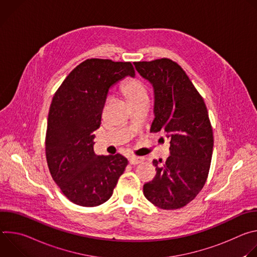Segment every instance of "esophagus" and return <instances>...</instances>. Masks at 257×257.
I'll use <instances>...</instances> for the list:
<instances>
[{"label": "esophagus", "mask_w": 257, "mask_h": 257, "mask_svg": "<svg viewBox=\"0 0 257 257\" xmlns=\"http://www.w3.org/2000/svg\"><path fill=\"white\" fill-rule=\"evenodd\" d=\"M142 162H143V159L142 158H138V157H131L129 159L130 165H138V164H140Z\"/></svg>", "instance_id": "esophagus-1"}]
</instances>
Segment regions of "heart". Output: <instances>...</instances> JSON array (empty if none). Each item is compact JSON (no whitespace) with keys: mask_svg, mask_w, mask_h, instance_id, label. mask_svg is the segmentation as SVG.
<instances>
[{"mask_svg":"<svg viewBox=\"0 0 257 257\" xmlns=\"http://www.w3.org/2000/svg\"><path fill=\"white\" fill-rule=\"evenodd\" d=\"M121 92L130 105L149 99L148 87L141 79L137 77L126 80L121 85Z\"/></svg>","mask_w":257,"mask_h":257,"instance_id":"heart-1","label":"heart"}]
</instances>
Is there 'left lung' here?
<instances>
[{
  "label": "left lung",
  "mask_w": 257,
  "mask_h": 257,
  "mask_svg": "<svg viewBox=\"0 0 257 257\" xmlns=\"http://www.w3.org/2000/svg\"><path fill=\"white\" fill-rule=\"evenodd\" d=\"M140 75L155 89V115L151 132L171 138L167 161L143 185V194L163 209H178L203 188L212 157L213 133L205 102L186 72L168 58L134 62Z\"/></svg>",
  "instance_id": "obj_1"
}]
</instances>
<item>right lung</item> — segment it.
Here are the masks:
<instances>
[{"label":"right lung","instance_id":"obj_1","mask_svg":"<svg viewBox=\"0 0 257 257\" xmlns=\"http://www.w3.org/2000/svg\"><path fill=\"white\" fill-rule=\"evenodd\" d=\"M135 75L131 62L87 59L73 69L54 94L48 118L46 157L62 193L73 203L93 207L112 196L128 161L93 152L109 86Z\"/></svg>","mask_w":257,"mask_h":257}]
</instances>
